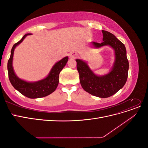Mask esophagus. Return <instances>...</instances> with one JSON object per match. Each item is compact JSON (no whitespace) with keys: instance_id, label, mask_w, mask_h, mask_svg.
I'll return each instance as SVG.
<instances>
[{"instance_id":"esophagus-1","label":"esophagus","mask_w":148,"mask_h":148,"mask_svg":"<svg viewBox=\"0 0 148 148\" xmlns=\"http://www.w3.org/2000/svg\"><path fill=\"white\" fill-rule=\"evenodd\" d=\"M69 56L71 58H77V57H78V54L77 52H71L70 53Z\"/></svg>"}]
</instances>
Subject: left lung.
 Listing matches in <instances>:
<instances>
[{"label":"left lung","instance_id":"8db88e82","mask_svg":"<svg viewBox=\"0 0 148 148\" xmlns=\"http://www.w3.org/2000/svg\"><path fill=\"white\" fill-rule=\"evenodd\" d=\"M103 39L101 43L91 42L96 48L109 46L115 51V61L111 71L103 76L93 73L88 64L81 59H77V68L79 75V82L85 91L101 98L114 95L126 83L129 68L127 51L124 44L108 31L102 30Z\"/></svg>","mask_w":148,"mask_h":148}]
</instances>
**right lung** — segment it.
Returning a JSON list of instances; mask_svg holds the SVG:
<instances>
[{
    "label": "right lung",
    "instance_id": "1",
    "mask_svg": "<svg viewBox=\"0 0 148 148\" xmlns=\"http://www.w3.org/2000/svg\"><path fill=\"white\" fill-rule=\"evenodd\" d=\"M28 35H31V34L28 33L25 34L20 41L15 43L12 47L11 55L7 64V69L8 78L14 88L25 96L31 98V99H35V98L47 96L56 90L59 82V73L65 66L69 60V57H65L57 62L53 66L47 77L39 81L27 82L19 78L15 75L13 69L12 62L13 52H14L15 47L23 41V39Z\"/></svg>",
    "mask_w": 148,
    "mask_h": 148
}]
</instances>
